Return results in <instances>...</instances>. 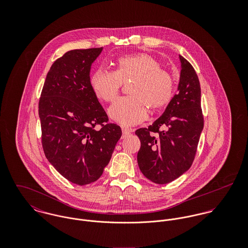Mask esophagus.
<instances>
[{"mask_svg": "<svg viewBox=\"0 0 248 248\" xmlns=\"http://www.w3.org/2000/svg\"><path fill=\"white\" fill-rule=\"evenodd\" d=\"M134 130L133 129H128V128H122V133H123V136H127L131 133H133Z\"/></svg>", "mask_w": 248, "mask_h": 248, "instance_id": "obj_1", "label": "esophagus"}]
</instances>
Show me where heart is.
<instances>
[{
	"label": "heart",
	"instance_id": "1",
	"mask_svg": "<svg viewBox=\"0 0 248 248\" xmlns=\"http://www.w3.org/2000/svg\"><path fill=\"white\" fill-rule=\"evenodd\" d=\"M129 83V96L117 99L109 108L110 118L123 126H133L147 116L148 108L157 111L169 106L175 94L172 73L161 68L153 55L138 52L119 56L112 71L96 70L91 74L90 86L94 95L105 103L112 102L122 84Z\"/></svg>",
	"mask_w": 248,
	"mask_h": 248
}]
</instances>
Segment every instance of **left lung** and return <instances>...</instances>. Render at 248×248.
Masks as SVG:
<instances>
[{"mask_svg":"<svg viewBox=\"0 0 248 248\" xmlns=\"http://www.w3.org/2000/svg\"><path fill=\"white\" fill-rule=\"evenodd\" d=\"M178 92L163 114L148 128L136 131L140 149L138 163L142 174L157 184H166L193 164L204 119L202 92L193 66L179 55Z\"/></svg>","mask_w":248,"mask_h":248,"instance_id":"1","label":"left lung"}]
</instances>
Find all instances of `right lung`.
I'll list each match as a JSON object with an SVG mask.
<instances>
[{"label": "right lung", "mask_w": 248, "mask_h": 248, "mask_svg": "<svg viewBox=\"0 0 248 248\" xmlns=\"http://www.w3.org/2000/svg\"><path fill=\"white\" fill-rule=\"evenodd\" d=\"M102 47L72 49L51 65L39 99L42 146L51 165L74 184L96 181L122 136L90 86Z\"/></svg>", "instance_id": "1"}]
</instances>
